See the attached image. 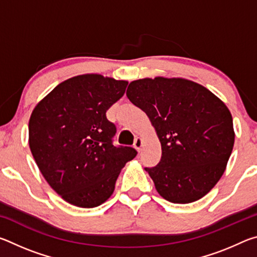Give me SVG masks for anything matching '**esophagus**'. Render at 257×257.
<instances>
[{"label":"esophagus","instance_id":"34e87169","mask_svg":"<svg viewBox=\"0 0 257 257\" xmlns=\"http://www.w3.org/2000/svg\"><path fill=\"white\" fill-rule=\"evenodd\" d=\"M142 146H143V139L141 137H137L135 139V143H134V147L138 151L142 150Z\"/></svg>","mask_w":257,"mask_h":257}]
</instances>
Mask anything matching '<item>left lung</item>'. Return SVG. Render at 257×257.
Returning a JSON list of instances; mask_svg holds the SVG:
<instances>
[{"mask_svg":"<svg viewBox=\"0 0 257 257\" xmlns=\"http://www.w3.org/2000/svg\"><path fill=\"white\" fill-rule=\"evenodd\" d=\"M127 97L149 115L162 146L159 164L145 168L159 194L177 204L205 196L223 175L234 143L225 104L181 78L135 80Z\"/></svg>","mask_w":257,"mask_h":257,"instance_id":"obj_1","label":"left lung"}]
</instances>
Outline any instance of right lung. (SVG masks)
Here are the masks:
<instances>
[{
  "label": "right lung",
  "mask_w": 257,
  "mask_h": 257,
  "mask_svg": "<svg viewBox=\"0 0 257 257\" xmlns=\"http://www.w3.org/2000/svg\"><path fill=\"white\" fill-rule=\"evenodd\" d=\"M128 82L82 75L61 82L34 108L29 146L49 185L79 207L101 205L111 196L121 169L137 155L113 145L115 124L106 118Z\"/></svg>",
  "instance_id": "add662e5"
}]
</instances>
